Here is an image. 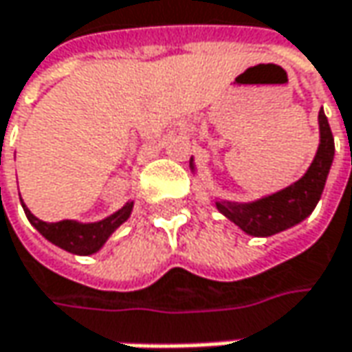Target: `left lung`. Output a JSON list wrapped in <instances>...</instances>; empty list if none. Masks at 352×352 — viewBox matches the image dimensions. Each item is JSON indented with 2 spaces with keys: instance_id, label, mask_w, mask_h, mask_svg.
Instances as JSON below:
<instances>
[{
  "instance_id": "8db88e82",
  "label": "left lung",
  "mask_w": 352,
  "mask_h": 352,
  "mask_svg": "<svg viewBox=\"0 0 352 352\" xmlns=\"http://www.w3.org/2000/svg\"><path fill=\"white\" fill-rule=\"evenodd\" d=\"M319 131H321L319 150L315 154V160L309 166L307 174L301 180H297L295 184H291L281 192H275L272 196H265L255 202H216V208L226 218H230L236 226H239L245 234L257 237L273 236L277 232H283L301 220H305L315 210V206L323 194L327 174L331 170L333 156H335V140H333V132H331L323 109L319 113Z\"/></svg>"
}]
</instances>
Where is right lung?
I'll return each mask as SVG.
<instances>
[{
	"instance_id": "obj_1",
	"label": "right lung",
	"mask_w": 352,
	"mask_h": 352,
	"mask_svg": "<svg viewBox=\"0 0 352 352\" xmlns=\"http://www.w3.org/2000/svg\"><path fill=\"white\" fill-rule=\"evenodd\" d=\"M23 210H25L27 220L31 221L37 228V232L47 237L51 243L59 245L65 252H71V254L91 255L104 245V241L111 237V234L115 232L122 221L129 220V216H131L132 212V202L126 204L124 208H120L116 214L109 216L107 220L95 221V223H79V221L71 220L47 223V221H41L39 218H35L27 210L25 204H23Z\"/></svg>"
}]
</instances>
